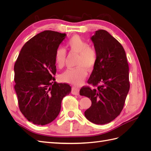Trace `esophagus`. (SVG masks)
I'll list each match as a JSON object with an SVG mask.
<instances>
[{"mask_svg": "<svg viewBox=\"0 0 151 151\" xmlns=\"http://www.w3.org/2000/svg\"><path fill=\"white\" fill-rule=\"evenodd\" d=\"M72 93L74 95H79V89L78 88H76V87H72Z\"/></svg>", "mask_w": 151, "mask_h": 151, "instance_id": "1", "label": "esophagus"}]
</instances>
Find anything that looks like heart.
<instances>
[{
    "instance_id": "heart-1",
    "label": "heart",
    "mask_w": 151,
    "mask_h": 151,
    "mask_svg": "<svg viewBox=\"0 0 151 151\" xmlns=\"http://www.w3.org/2000/svg\"><path fill=\"white\" fill-rule=\"evenodd\" d=\"M67 47L72 52L78 53L75 68H68L59 76V79L63 83L78 85L88 75V70L93 69L97 60L96 50L89 46L88 43L78 35H74L68 40ZM66 51L62 47H58L55 52V63L58 68H62L65 65Z\"/></svg>"
}]
</instances>
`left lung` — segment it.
Segmentation results:
<instances>
[{"label": "left lung", "mask_w": 151, "mask_h": 151, "mask_svg": "<svg viewBox=\"0 0 151 151\" xmlns=\"http://www.w3.org/2000/svg\"><path fill=\"white\" fill-rule=\"evenodd\" d=\"M97 60L88 83L97 88L83 87L80 95L92 104L84 112L91 122L104 125L120 115L130 89L129 68L122 45L108 31L99 29L91 38Z\"/></svg>", "instance_id": "left-lung-1"}]
</instances>
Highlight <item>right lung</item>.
I'll return each mask as SVG.
<instances>
[{
	"mask_svg": "<svg viewBox=\"0 0 151 151\" xmlns=\"http://www.w3.org/2000/svg\"><path fill=\"white\" fill-rule=\"evenodd\" d=\"M65 33L50 30L36 35L22 47L15 63L14 89L21 112L35 125H45L58 115L62 99L71 92L67 84L57 83L55 52Z\"/></svg>",
	"mask_w": 151,
	"mask_h": 151,
	"instance_id": "1",
	"label": "right lung"
}]
</instances>
